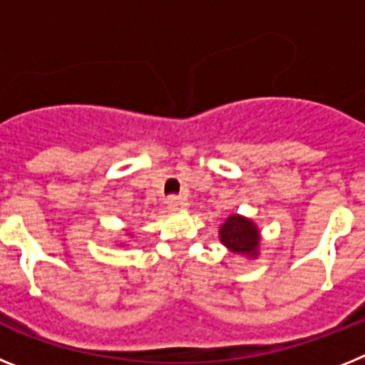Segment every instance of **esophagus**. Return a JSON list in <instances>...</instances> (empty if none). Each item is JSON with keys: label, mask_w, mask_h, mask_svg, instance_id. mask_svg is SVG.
<instances>
[{"label": "esophagus", "mask_w": 365, "mask_h": 365, "mask_svg": "<svg viewBox=\"0 0 365 365\" xmlns=\"http://www.w3.org/2000/svg\"><path fill=\"white\" fill-rule=\"evenodd\" d=\"M167 205H169L170 211H178V209L187 207V200L182 198V196H170L169 200H167Z\"/></svg>", "instance_id": "esophagus-1"}]
</instances>
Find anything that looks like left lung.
Listing matches in <instances>:
<instances>
[{"label":"left lung","instance_id":"obj_1","mask_svg":"<svg viewBox=\"0 0 365 365\" xmlns=\"http://www.w3.org/2000/svg\"><path fill=\"white\" fill-rule=\"evenodd\" d=\"M220 240L224 246L242 255H257L259 230L252 220L231 215L220 227Z\"/></svg>","mask_w":365,"mask_h":365}]
</instances>
